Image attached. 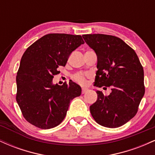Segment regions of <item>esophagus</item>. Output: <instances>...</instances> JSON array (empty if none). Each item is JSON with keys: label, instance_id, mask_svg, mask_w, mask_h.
Listing matches in <instances>:
<instances>
[{"label": "esophagus", "instance_id": "esophagus-1", "mask_svg": "<svg viewBox=\"0 0 155 155\" xmlns=\"http://www.w3.org/2000/svg\"><path fill=\"white\" fill-rule=\"evenodd\" d=\"M87 91H88V89L87 88L83 87L82 89H81V93H82V94L85 93V92H87Z\"/></svg>", "mask_w": 155, "mask_h": 155}]
</instances>
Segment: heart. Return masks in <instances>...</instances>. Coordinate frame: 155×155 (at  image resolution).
Here are the masks:
<instances>
[{
    "label": "heart",
    "mask_w": 155,
    "mask_h": 155,
    "mask_svg": "<svg viewBox=\"0 0 155 155\" xmlns=\"http://www.w3.org/2000/svg\"><path fill=\"white\" fill-rule=\"evenodd\" d=\"M88 75L84 73H76L72 76V79L80 84H85L87 83V77Z\"/></svg>",
    "instance_id": "1"
}]
</instances>
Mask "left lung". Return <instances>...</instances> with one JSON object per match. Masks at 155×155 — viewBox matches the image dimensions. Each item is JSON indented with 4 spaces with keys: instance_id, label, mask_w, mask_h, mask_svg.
Wrapping results in <instances>:
<instances>
[{
    "instance_id": "left-lung-1",
    "label": "left lung",
    "mask_w": 155,
    "mask_h": 155,
    "mask_svg": "<svg viewBox=\"0 0 155 155\" xmlns=\"http://www.w3.org/2000/svg\"><path fill=\"white\" fill-rule=\"evenodd\" d=\"M82 37L97 57L94 86L111 90L108 95L96 91L97 99L90 106V113L104 127H120L135 117L144 95L143 66L136 51L118 37L105 34Z\"/></svg>"
}]
</instances>
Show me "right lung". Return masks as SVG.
Returning <instances> with one entry per match:
<instances>
[{
    "mask_svg": "<svg viewBox=\"0 0 155 155\" xmlns=\"http://www.w3.org/2000/svg\"><path fill=\"white\" fill-rule=\"evenodd\" d=\"M84 44L81 35L50 33L44 35L23 54L17 78V95L24 118L41 129H50L63 122L71 101L81 95L79 85L53 84L52 79L65 66L69 56Z\"/></svg>",
    "mask_w": 155,
    "mask_h": 155,
    "instance_id": "add662e5",
    "label": "right lung"
}]
</instances>
